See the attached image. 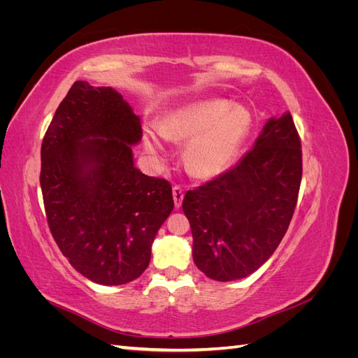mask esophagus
<instances>
[{
	"instance_id": "esophagus-1",
	"label": "esophagus",
	"mask_w": 358,
	"mask_h": 358,
	"mask_svg": "<svg viewBox=\"0 0 358 358\" xmlns=\"http://www.w3.org/2000/svg\"><path fill=\"white\" fill-rule=\"evenodd\" d=\"M173 200H175L176 208H180L182 200H183V189L179 185L173 187Z\"/></svg>"
}]
</instances>
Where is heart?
<instances>
[{
	"label": "heart",
	"instance_id": "heart-1",
	"mask_svg": "<svg viewBox=\"0 0 358 358\" xmlns=\"http://www.w3.org/2000/svg\"><path fill=\"white\" fill-rule=\"evenodd\" d=\"M252 127V116L229 100L194 103L171 112L162 125L145 131V146L154 154L164 150L166 140L187 142L185 167L196 178H215L229 169Z\"/></svg>",
	"mask_w": 358,
	"mask_h": 358
}]
</instances>
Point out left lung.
Listing matches in <instances>:
<instances>
[{
  "label": "left lung",
  "instance_id": "left-lung-1",
  "mask_svg": "<svg viewBox=\"0 0 358 358\" xmlns=\"http://www.w3.org/2000/svg\"><path fill=\"white\" fill-rule=\"evenodd\" d=\"M301 171L300 136L284 113L270 119L233 169L185 194L192 258L206 276L227 282L267 262L288 230Z\"/></svg>",
  "mask_w": 358,
  "mask_h": 358
}]
</instances>
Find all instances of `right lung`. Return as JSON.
Masks as SVG:
<instances>
[{
  "label": "right lung",
  "mask_w": 358,
  "mask_h": 358,
  "mask_svg": "<svg viewBox=\"0 0 358 358\" xmlns=\"http://www.w3.org/2000/svg\"><path fill=\"white\" fill-rule=\"evenodd\" d=\"M140 117L110 86L74 82L41 143L49 230L70 264L96 284L142 275L173 210L171 185L134 167Z\"/></svg>",
  "instance_id": "1"
}]
</instances>
